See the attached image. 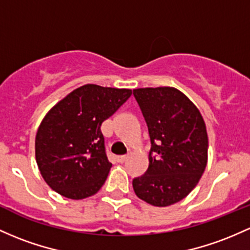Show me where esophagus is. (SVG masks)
Here are the masks:
<instances>
[{
	"instance_id": "esophagus-1",
	"label": "esophagus",
	"mask_w": 250,
	"mask_h": 250,
	"mask_svg": "<svg viewBox=\"0 0 250 250\" xmlns=\"http://www.w3.org/2000/svg\"><path fill=\"white\" fill-rule=\"evenodd\" d=\"M128 159V155H119L116 158V160L119 161V163H125V160H127Z\"/></svg>"
}]
</instances>
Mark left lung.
Wrapping results in <instances>:
<instances>
[{"instance_id": "1", "label": "left lung", "mask_w": 250, "mask_h": 250, "mask_svg": "<svg viewBox=\"0 0 250 250\" xmlns=\"http://www.w3.org/2000/svg\"><path fill=\"white\" fill-rule=\"evenodd\" d=\"M150 140L149 165L133 179L136 196L154 207L182 201L196 188L208 163V134L201 112L169 86L133 90Z\"/></svg>"}]
</instances>
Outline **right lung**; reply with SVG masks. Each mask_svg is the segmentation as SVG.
<instances>
[{"label": "right lung", "instance_id": "add662e5", "mask_svg": "<svg viewBox=\"0 0 250 250\" xmlns=\"http://www.w3.org/2000/svg\"><path fill=\"white\" fill-rule=\"evenodd\" d=\"M131 90L86 84L47 112L35 138V159L49 188L70 199L97 193L110 171L101 125Z\"/></svg>", "mask_w": 250, "mask_h": 250}]
</instances>
